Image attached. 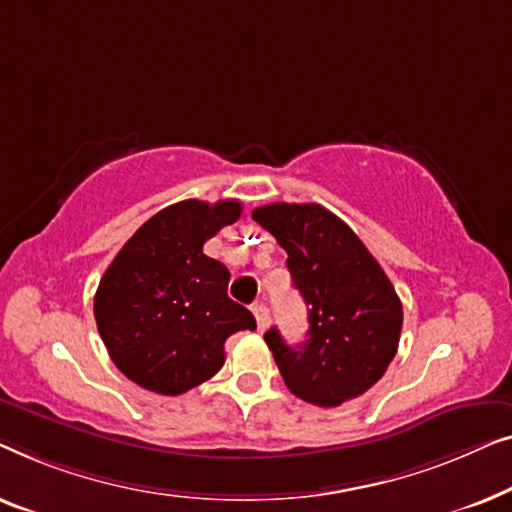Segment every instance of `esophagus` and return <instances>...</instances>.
Returning <instances> with one entry per match:
<instances>
[{"label": "esophagus", "mask_w": 512, "mask_h": 512, "mask_svg": "<svg viewBox=\"0 0 512 512\" xmlns=\"http://www.w3.org/2000/svg\"><path fill=\"white\" fill-rule=\"evenodd\" d=\"M253 313H255V320H257V329L264 331L266 327H269V308H266L264 304H255L253 306Z\"/></svg>", "instance_id": "esophagus-1"}]
</instances>
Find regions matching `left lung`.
Returning a JSON list of instances; mask_svg holds the SVG:
<instances>
[{
	"label": "left lung",
	"mask_w": 512,
	"mask_h": 512,
	"mask_svg": "<svg viewBox=\"0 0 512 512\" xmlns=\"http://www.w3.org/2000/svg\"><path fill=\"white\" fill-rule=\"evenodd\" d=\"M253 220L276 236L308 308V338L264 334L287 390L334 408L364 394L397 355L401 299L359 236L320 204H269Z\"/></svg>",
	"instance_id": "left-lung-1"
}]
</instances>
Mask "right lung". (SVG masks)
I'll return each mask as SVG.
<instances>
[{"mask_svg":"<svg viewBox=\"0 0 512 512\" xmlns=\"http://www.w3.org/2000/svg\"><path fill=\"white\" fill-rule=\"evenodd\" d=\"M239 215L236 199L162 208L99 280V336L136 385L167 397L192 390L222 369L229 336L257 327L253 313L227 297V266L204 255V243Z\"/></svg>","mask_w":512,"mask_h":512,"instance_id":"right-lung-1","label":"right lung"}]
</instances>
